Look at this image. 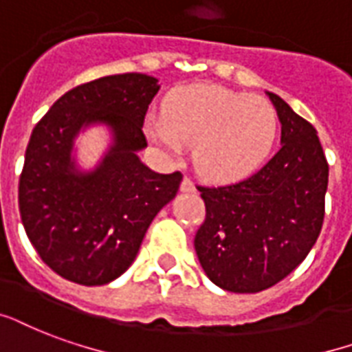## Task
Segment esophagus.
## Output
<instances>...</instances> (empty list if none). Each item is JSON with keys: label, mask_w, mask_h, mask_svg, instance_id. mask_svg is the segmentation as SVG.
Instances as JSON below:
<instances>
[{"label": "esophagus", "mask_w": 352, "mask_h": 352, "mask_svg": "<svg viewBox=\"0 0 352 352\" xmlns=\"http://www.w3.org/2000/svg\"><path fill=\"white\" fill-rule=\"evenodd\" d=\"M179 189H182V192H195V191H197V187H195V184H192L189 178H184V182H182Z\"/></svg>", "instance_id": "1"}]
</instances>
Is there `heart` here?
<instances>
[{
    "label": "heart",
    "mask_w": 352,
    "mask_h": 352,
    "mask_svg": "<svg viewBox=\"0 0 352 352\" xmlns=\"http://www.w3.org/2000/svg\"><path fill=\"white\" fill-rule=\"evenodd\" d=\"M274 105L260 96L217 85H191L168 96L165 115H148L150 141L170 157L195 146V165L204 178L232 184L254 174L278 139Z\"/></svg>",
    "instance_id": "obj_1"
}]
</instances>
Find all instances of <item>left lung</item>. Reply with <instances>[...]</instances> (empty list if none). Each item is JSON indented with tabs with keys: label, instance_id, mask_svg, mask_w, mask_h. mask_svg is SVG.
<instances>
[{
	"label": "left lung",
	"instance_id": "left-lung-1",
	"mask_svg": "<svg viewBox=\"0 0 352 352\" xmlns=\"http://www.w3.org/2000/svg\"><path fill=\"white\" fill-rule=\"evenodd\" d=\"M282 146L252 176L198 187L206 221L195 250L224 292L258 293L286 278L316 245L324 217L329 163L316 128L274 92Z\"/></svg>",
	"mask_w": 352,
	"mask_h": 352
}]
</instances>
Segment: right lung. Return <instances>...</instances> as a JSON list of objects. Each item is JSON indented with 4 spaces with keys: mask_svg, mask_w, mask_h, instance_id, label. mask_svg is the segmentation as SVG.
Returning <instances> with one entry per match:
<instances>
[{
    "mask_svg": "<svg viewBox=\"0 0 352 352\" xmlns=\"http://www.w3.org/2000/svg\"><path fill=\"white\" fill-rule=\"evenodd\" d=\"M160 91L146 74H116L79 85L35 126L18 204L29 241L50 269L81 286H104L133 263L148 226L179 189L139 157L142 122ZM102 125L110 142L96 166L78 165L79 133Z\"/></svg>",
    "mask_w": 352,
    "mask_h": 352,
    "instance_id": "obj_1",
    "label": "right lung"
}]
</instances>
